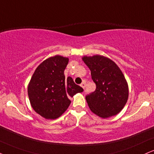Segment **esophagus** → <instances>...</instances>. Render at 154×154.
<instances>
[{"mask_svg":"<svg viewBox=\"0 0 154 154\" xmlns=\"http://www.w3.org/2000/svg\"><path fill=\"white\" fill-rule=\"evenodd\" d=\"M85 85H86V82H83L82 83V84L80 85V86L82 87V88L83 89H85Z\"/></svg>","mask_w":154,"mask_h":154,"instance_id":"esophagus-1","label":"esophagus"}]
</instances>
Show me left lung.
<instances>
[{
	"mask_svg": "<svg viewBox=\"0 0 154 154\" xmlns=\"http://www.w3.org/2000/svg\"><path fill=\"white\" fill-rule=\"evenodd\" d=\"M82 60L96 84L95 91L85 97L90 109L103 118L117 115L128 97V87L123 72L111 59L100 55L85 56Z\"/></svg>",
	"mask_w": 154,
	"mask_h": 154,
	"instance_id": "obj_1",
	"label": "left lung"
}]
</instances>
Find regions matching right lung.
Returning <instances> with one entry per match:
<instances>
[{
    "label": "right lung",
    "mask_w": 154,
    "mask_h": 154,
    "mask_svg": "<svg viewBox=\"0 0 154 154\" xmlns=\"http://www.w3.org/2000/svg\"><path fill=\"white\" fill-rule=\"evenodd\" d=\"M69 59L62 56L44 60L35 70L28 86V95L33 109L46 119H56L69 106V98L83 89L64 72Z\"/></svg>",
    "instance_id": "right-lung-1"
}]
</instances>
